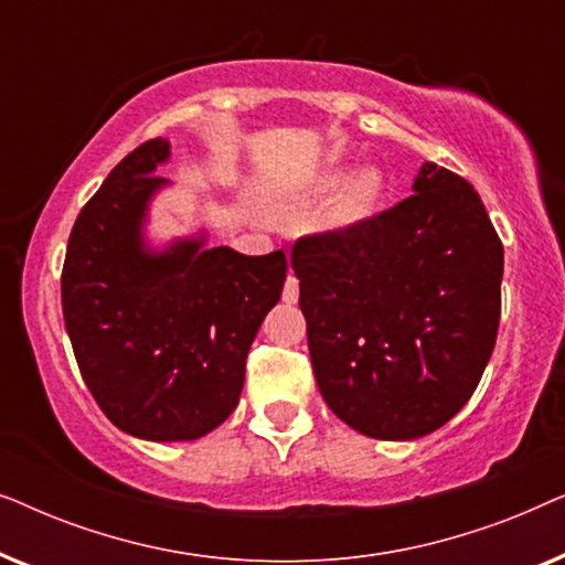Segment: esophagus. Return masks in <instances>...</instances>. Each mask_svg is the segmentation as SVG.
<instances>
[{
    "mask_svg": "<svg viewBox=\"0 0 565 565\" xmlns=\"http://www.w3.org/2000/svg\"><path fill=\"white\" fill-rule=\"evenodd\" d=\"M298 292H300V288H298V277L290 273L288 280H285V288H282V300H285V303H296Z\"/></svg>",
    "mask_w": 565,
    "mask_h": 565,
    "instance_id": "1",
    "label": "esophagus"
}]
</instances>
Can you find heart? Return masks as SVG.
<instances>
[{"label":"heart","instance_id":"heart-1","mask_svg":"<svg viewBox=\"0 0 565 565\" xmlns=\"http://www.w3.org/2000/svg\"><path fill=\"white\" fill-rule=\"evenodd\" d=\"M337 188H342V192L329 211V223L334 228H354L370 221L385 200V180L375 169H362L352 180H347L342 169H334L313 182V192H331Z\"/></svg>","mask_w":565,"mask_h":565}]
</instances>
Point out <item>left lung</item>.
<instances>
[{"label": "left lung", "instance_id": "obj_1", "mask_svg": "<svg viewBox=\"0 0 565 565\" xmlns=\"http://www.w3.org/2000/svg\"><path fill=\"white\" fill-rule=\"evenodd\" d=\"M319 391L375 439H416L473 396L497 344L504 246L473 190L427 161L391 211L292 246Z\"/></svg>", "mask_w": 565, "mask_h": 565}]
</instances>
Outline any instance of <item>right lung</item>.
Wrapping results in <instances>:
<instances>
[{
  "label": "right lung",
  "instance_id": "1",
  "mask_svg": "<svg viewBox=\"0 0 565 565\" xmlns=\"http://www.w3.org/2000/svg\"><path fill=\"white\" fill-rule=\"evenodd\" d=\"M169 141L151 138L107 174L68 236L61 306L76 365L107 419L128 435L177 443L228 419L246 354L280 300L288 259L244 257L184 238L151 252L149 200Z\"/></svg>",
  "mask_w": 565,
  "mask_h": 565
}]
</instances>
